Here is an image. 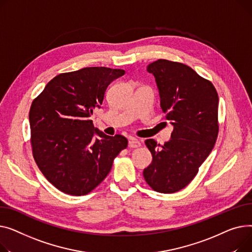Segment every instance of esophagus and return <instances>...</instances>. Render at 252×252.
Returning a JSON list of instances; mask_svg holds the SVG:
<instances>
[{"mask_svg":"<svg viewBox=\"0 0 252 252\" xmlns=\"http://www.w3.org/2000/svg\"><path fill=\"white\" fill-rule=\"evenodd\" d=\"M141 145L140 141L138 139H134V138H131L128 142V146L130 147V149H137V147H139Z\"/></svg>","mask_w":252,"mask_h":252,"instance_id":"1","label":"esophagus"}]
</instances>
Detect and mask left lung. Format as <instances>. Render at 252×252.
Instances as JSON below:
<instances>
[{
  "instance_id": "obj_1",
  "label": "left lung",
  "mask_w": 252,
  "mask_h": 252,
  "mask_svg": "<svg viewBox=\"0 0 252 252\" xmlns=\"http://www.w3.org/2000/svg\"><path fill=\"white\" fill-rule=\"evenodd\" d=\"M147 71L156 78L160 108L174 130L164 145L145 140L153 161L143 176L155 191L174 193L193 180L214 149L219 96L211 81L185 64L159 59L147 66Z\"/></svg>"
}]
</instances>
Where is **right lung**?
<instances>
[{
	"label": "right lung",
	"instance_id": "obj_1",
	"mask_svg": "<svg viewBox=\"0 0 252 252\" xmlns=\"http://www.w3.org/2000/svg\"><path fill=\"white\" fill-rule=\"evenodd\" d=\"M122 69L87 67L61 73L35 97L29 111L32 155L48 181L70 195H85L110 173L126 137L109 136L90 117Z\"/></svg>",
	"mask_w": 252,
	"mask_h": 252
}]
</instances>
